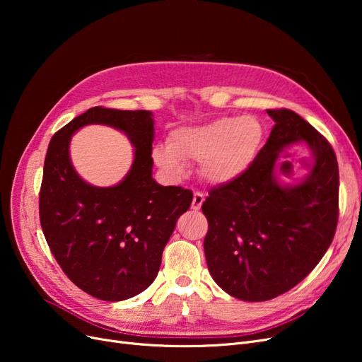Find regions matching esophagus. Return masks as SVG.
Returning <instances> with one entry per match:
<instances>
[{
    "label": "esophagus",
    "instance_id": "esophagus-1",
    "mask_svg": "<svg viewBox=\"0 0 362 362\" xmlns=\"http://www.w3.org/2000/svg\"><path fill=\"white\" fill-rule=\"evenodd\" d=\"M204 201H205L204 194H202L201 192H194V194H193V201H192V210H194V211L201 210V206H202Z\"/></svg>",
    "mask_w": 362,
    "mask_h": 362
}]
</instances>
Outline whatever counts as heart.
Segmentation results:
<instances>
[{
	"label": "heart",
	"mask_w": 362,
	"mask_h": 362,
	"mask_svg": "<svg viewBox=\"0 0 362 362\" xmlns=\"http://www.w3.org/2000/svg\"><path fill=\"white\" fill-rule=\"evenodd\" d=\"M264 136V127L254 116H223L170 131L169 145H154L152 158L169 180H181L187 172L185 160H192L201 161L205 181L226 185L250 169Z\"/></svg>",
	"instance_id": "b5f03b06"
}]
</instances>
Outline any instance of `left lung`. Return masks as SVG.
Listing matches in <instances>:
<instances>
[{
    "label": "left lung",
    "mask_w": 362,
    "mask_h": 362,
    "mask_svg": "<svg viewBox=\"0 0 362 362\" xmlns=\"http://www.w3.org/2000/svg\"><path fill=\"white\" fill-rule=\"evenodd\" d=\"M273 127L242 178L213 189L204 250L214 282L246 302L270 300L308 276L338 221V163L327 140L291 110H267ZM303 143L313 161L296 183L276 175L281 152Z\"/></svg>",
    "instance_id": "obj_1"
}]
</instances>
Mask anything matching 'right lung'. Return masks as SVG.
Wrapping results in <instances>:
<instances>
[{"mask_svg": "<svg viewBox=\"0 0 362 362\" xmlns=\"http://www.w3.org/2000/svg\"><path fill=\"white\" fill-rule=\"evenodd\" d=\"M107 124L135 149L126 177L110 188L84 182L69 145L76 130ZM154 115L148 110L93 107L54 134L43 164L40 225L54 258L87 294L107 302L134 298L158 275L163 249L193 193L152 178Z\"/></svg>", "mask_w": 362, "mask_h": 362, "instance_id": "add662e5", "label": "right lung"}]
</instances>
